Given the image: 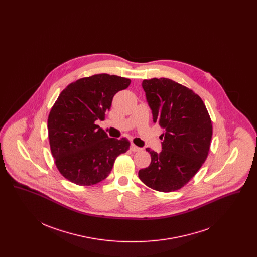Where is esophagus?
Returning a JSON list of instances; mask_svg holds the SVG:
<instances>
[{
	"instance_id": "34e87169",
	"label": "esophagus",
	"mask_w": 257,
	"mask_h": 257,
	"mask_svg": "<svg viewBox=\"0 0 257 257\" xmlns=\"http://www.w3.org/2000/svg\"><path fill=\"white\" fill-rule=\"evenodd\" d=\"M130 148H131V150H132V151H134V152L141 151V150H142V148H141V147H138L137 146H135L134 144H131V147H130Z\"/></svg>"
}]
</instances>
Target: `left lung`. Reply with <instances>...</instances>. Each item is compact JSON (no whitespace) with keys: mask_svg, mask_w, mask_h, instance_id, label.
<instances>
[{"mask_svg":"<svg viewBox=\"0 0 257 257\" xmlns=\"http://www.w3.org/2000/svg\"><path fill=\"white\" fill-rule=\"evenodd\" d=\"M142 86L153 122L164 133L160 153L147 148L151 163L139 171V177L149 188L170 193L184 187L205 162L212 121L203 101L192 89L167 78L144 80Z\"/></svg>","mask_w":257,"mask_h":257,"instance_id":"left-lung-1","label":"left lung"}]
</instances>
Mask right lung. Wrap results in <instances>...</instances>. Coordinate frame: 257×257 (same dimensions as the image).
I'll return each mask as SVG.
<instances>
[{
  "label": "right lung",
  "mask_w": 257,
  "mask_h": 257,
  "mask_svg": "<svg viewBox=\"0 0 257 257\" xmlns=\"http://www.w3.org/2000/svg\"><path fill=\"white\" fill-rule=\"evenodd\" d=\"M131 83L115 75L97 74L77 80L62 91L48 116L50 147L61 175L80 186L104 180L130 142L109 138L95 124L104 120L116 92Z\"/></svg>",
  "instance_id": "right-lung-1"
}]
</instances>
